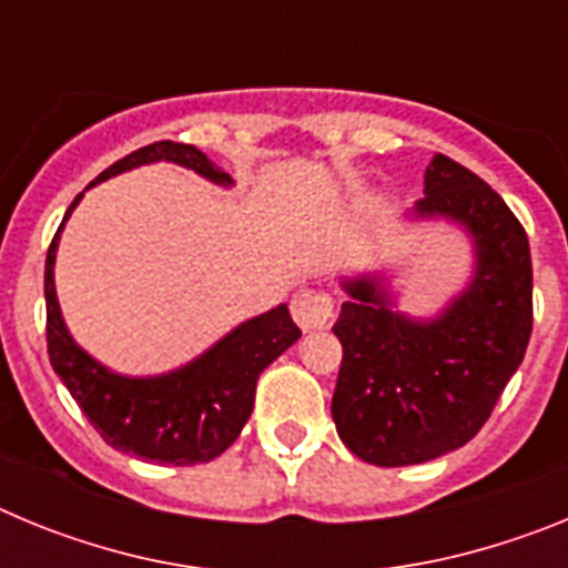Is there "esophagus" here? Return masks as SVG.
<instances>
[{
	"label": "esophagus",
	"mask_w": 568,
	"mask_h": 568,
	"mask_svg": "<svg viewBox=\"0 0 568 568\" xmlns=\"http://www.w3.org/2000/svg\"><path fill=\"white\" fill-rule=\"evenodd\" d=\"M293 315L301 329L327 327V321L333 318V295L313 287L298 290L293 295Z\"/></svg>",
	"instance_id": "34e87169"
}]
</instances>
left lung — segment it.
Listing matches in <instances>:
<instances>
[{
	"instance_id": "8db88e82",
	"label": "left lung",
	"mask_w": 568,
	"mask_h": 568,
	"mask_svg": "<svg viewBox=\"0 0 568 568\" xmlns=\"http://www.w3.org/2000/svg\"><path fill=\"white\" fill-rule=\"evenodd\" d=\"M418 215H446L475 235L478 273L435 321L386 307L378 281H346L335 335L344 346L333 420L349 453L409 466L480 433L531 335V255L518 215L484 179L435 153Z\"/></svg>"
}]
</instances>
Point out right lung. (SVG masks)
<instances>
[{
	"label": "right lung",
	"mask_w": 568,
	"mask_h": 568,
	"mask_svg": "<svg viewBox=\"0 0 568 568\" xmlns=\"http://www.w3.org/2000/svg\"><path fill=\"white\" fill-rule=\"evenodd\" d=\"M162 159L195 170L210 182L230 184V175L215 168L202 150L182 142H153L133 150L99 173L97 182ZM82 195H77L64 219L73 213ZM62 227L64 222L50 241L48 261H44V304H48L44 329H48L50 364L70 389L79 409L119 453L173 466L207 464L219 458L239 438L253 413L258 375L301 338L290 310L281 304L241 324L202 358L175 373L159 378H122L79 349L64 327L57 287H53V261H57Z\"/></svg>",
	"instance_id": "1"
}]
</instances>
